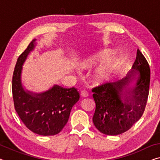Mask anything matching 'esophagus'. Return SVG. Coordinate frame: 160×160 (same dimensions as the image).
<instances>
[{
  "label": "esophagus",
  "mask_w": 160,
  "mask_h": 160,
  "mask_svg": "<svg viewBox=\"0 0 160 160\" xmlns=\"http://www.w3.org/2000/svg\"><path fill=\"white\" fill-rule=\"evenodd\" d=\"M80 95H81V97H88V93L86 90H83L80 92Z\"/></svg>",
  "instance_id": "esophagus-1"
}]
</instances>
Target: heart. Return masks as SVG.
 <instances>
[{"instance_id": "heart-1", "label": "heart", "mask_w": 160, "mask_h": 160, "mask_svg": "<svg viewBox=\"0 0 160 160\" xmlns=\"http://www.w3.org/2000/svg\"><path fill=\"white\" fill-rule=\"evenodd\" d=\"M111 55L112 53L109 50L101 51L84 61L81 66L84 69H90L107 59L97 70L94 78L97 82L107 81L115 76L118 69V61L116 59L110 58Z\"/></svg>"}]
</instances>
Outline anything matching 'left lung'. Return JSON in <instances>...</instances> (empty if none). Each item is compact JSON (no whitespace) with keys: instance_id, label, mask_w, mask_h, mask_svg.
Here are the masks:
<instances>
[{"instance_id":"8db88e82","label":"left lung","mask_w":160,"mask_h":160,"mask_svg":"<svg viewBox=\"0 0 160 160\" xmlns=\"http://www.w3.org/2000/svg\"><path fill=\"white\" fill-rule=\"evenodd\" d=\"M140 74L136 86L123 98L122 89L129 78ZM150 82V69L147 60L139 49L131 71L121 80L102 83L92 88L96 104L92 120L96 128L105 135H116L131 128L141 118L147 104ZM123 98L124 102L122 99Z\"/></svg>"}]
</instances>
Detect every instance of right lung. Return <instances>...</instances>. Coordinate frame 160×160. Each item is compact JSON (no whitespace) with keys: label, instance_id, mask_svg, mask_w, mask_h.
Instances as JSON below:
<instances>
[{"label":"right lung","instance_id":"1","mask_svg":"<svg viewBox=\"0 0 160 160\" xmlns=\"http://www.w3.org/2000/svg\"><path fill=\"white\" fill-rule=\"evenodd\" d=\"M35 41L32 40L18 58L12 80L13 102L22 122L29 130L38 135H54L66 126L80 94L74 88L67 89L58 85L42 94H32L24 90L20 80L22 66L34 48Z\"/></svg>","mask_w":160,"mask_h":160}]
</instances>
